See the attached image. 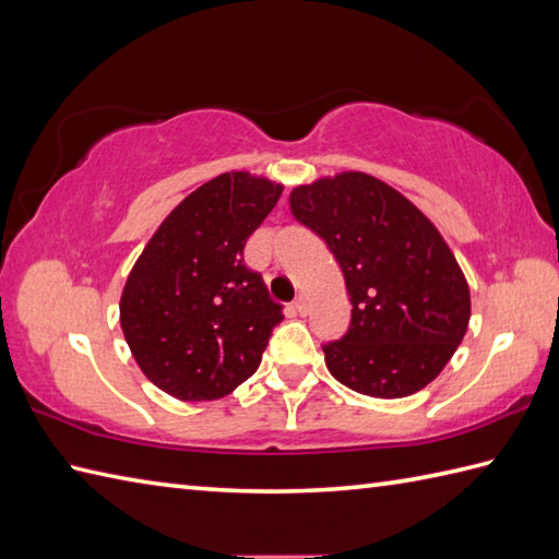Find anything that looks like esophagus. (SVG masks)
<instances>
[{
  "mask_svg": "<svg viewBox=\"0 0 559 559\" xmlns=\"http://www.w3.org/2000/svg\"><path fill=\"white\" fill-rule=\"evenodd\" d=\"M293 307H295V312H298L300 317H305L307 312H310V302H307L305 295H298V298H295V302H293Z\"/></svg>",
  "mask_w": 559,
  "mask_h": 559,
  "instance_id": "obj_1",
  "label": "esophagus"
}]
</instances>
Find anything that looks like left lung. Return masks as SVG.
<instances>
[{
  "instance_id": "obj_1",
  "label": "left lung",
  "mask_w": 559,
  "mask_h": 559,
  "mask_svg": "<svg viewBox=\"0 0 559 559\" xmlns=\"http://www.w3.org/2000/svg\"><path fill=\"white\" fill-rule=\"evenodd\" d=\"M288 204L295 221L324 237L350 295L348 334L322 346L329 372L372 399L425 389L471 319L468 281L435 223L358 170L298 185Z\"/></svg>"
}]
</instances>
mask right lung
<instances>
[{
	"mask_svg": "<svg viewBox=\"0 0 559 559\" xmlns=\"http://www.w3.org/2000/svg\"><path fill=\"white\" fill-rule=\"evenodd\" d=\"M281 192V182L247 170L213 177L168 213L129 271L124 341L173 399H221L257 372L283 314L242 249Z\"/></svg>",
	"mask_w": 559,
	"mask_h": 559,
	"instance_id": "right-lung-1",
	"label": "right lung"
}]
</instances>
